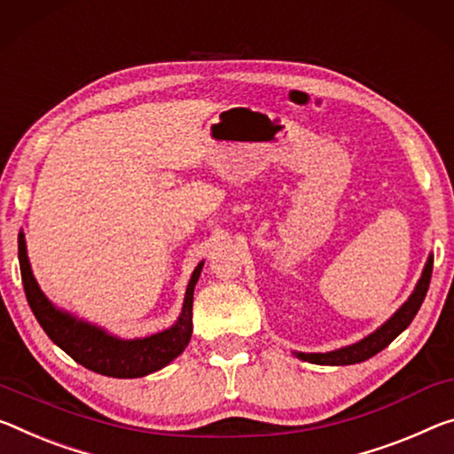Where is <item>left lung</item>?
<instances>
[{
  "instance_id": "left-lung-1",
  "label": "left lung",
  "mask_w": 454,
  "mask_h": 454,
  "mask_svg": "<svg viewBox=\"0 0 454 454\" xmlns=\"http://www.w3.org/2000/svg\"><path fill=\"white\" fill-rule=\"evenodd\" d=\"M430 277H433V256L428 258V262L422 270L419 285H416L414 293L410 294V299L406 301V303L394 313V317L390 321H386L382 327H380L378 331H373V333L365 337V340L349 345V348L329 351V354H297V356L301 359H305V362L321 364V365H349V364L365 362V359L376 356L378 351L387 348V345H390L395 337H398L402 331H404L410 323H412L416 313H419L424 297H427Z\"/></svg>"
}]
</instances>
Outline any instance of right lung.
<instances>
[{
  "label": "right lung",
  "instance_id": "obj_1",
  "mask_svg": "<svg viewBox=\"0 0 454 454\" xmlns=\"http://www.w3.org/2000/svg\"><path fill=\"white\" fill-rule=\"evenodd\" d=\"M18 258L26 299L35 319H38L50 340L67 351L74 362L84 365L86 370L103 373V376L109 378H141L161 370L163 365H168L171 359L182 354L185 345L190 343L193 286L198 283L204 262H200L193 270L188 291H185L182 315H179L176 325L157 335L145 337V340L125 341L106 335L103 329L89 325V323L76 321L50 303L32 275L26 254V240L21 232L18 236Z\"/></svg>",
  "mask_w": 454,
  "mask_h": 454
}]
</instances>
